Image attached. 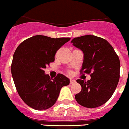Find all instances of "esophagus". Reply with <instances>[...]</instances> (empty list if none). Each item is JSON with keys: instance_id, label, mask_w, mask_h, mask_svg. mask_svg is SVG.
Wrapping results in <instances>:
<instances>
[{"instance_id": "obj_1", "label": "esophagus", "mask_w": 129, "mask_h": 129, "mask_svg": "<svg viewBox=\"0 0 129 129\" xmlns=\"http://www.w3.org/2000/svg\"><path fill=\"white\" fill-rule=\"evenodd\" d=\"M75 82H76L75 80H74V79H70V84H74Z\"/></svg>"}]
</instances>
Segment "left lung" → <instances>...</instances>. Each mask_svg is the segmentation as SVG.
I'll list each match as a JSON object with an SVG mask.
<instances>
[{
    "instance_id": "left-lung-1",
    "label": "left lung",
    "mask_w": 129,
    "mask_h": 129,
    "mask_svg": "<svg viewBox=\"0 0 129 129\" xmlns=\"http://www.w3.org/2000/svg\"><path fill=\"white\" fill-rule=\"evenodd\" d=\"M71 43L83 53L81 72L91 74L87 81L77 80L81 91L75 95V100L87 108L101 106L111 97L119 82V57L106 40L95 36L75 38Z\"/></svg>"
}]
</instances>
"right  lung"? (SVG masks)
Listing matches in <instances>:
<instances>
[{
	"label": "right lung",
	"mask_w": 129,
	"mask_h": 129,
	"mask_svg": "<svg viewBox=\"0 0 129 129\" xmlns=\"http://www.w3.org/2000/svg\"><path fill=\"white\" fill-rule=\"evenodd\" d=\"M70 40V38L36 35L23 41L16 48L11 66L12 78L21 99L32 109L52 107L61 89L70 84V79L63 74L51 79L44 70L54 61L57 50Z\"/></svg>",
	"instance_id": "1"
}]
</instances>
